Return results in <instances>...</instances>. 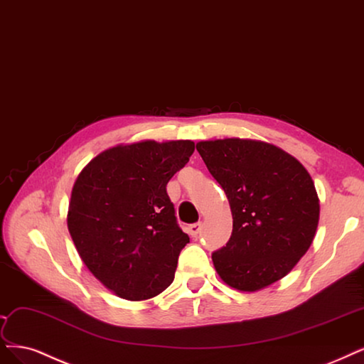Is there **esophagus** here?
Here are the masks:
<instances>
[{"label": "esophagus", "mask_w": 364, "mask_h": 364, "mask_svg": "<svg viewBox=\"0 0 364 364\" xmlns=\"http://www.w3.org/2000/svg\"><path fill=\"white\" fill-rule=\"evenodd\" d=\"M200 230H202V223H194V224L188 225V233H190L191 236H197L200 233Z\"/></svg>", "instance_id": "obj_1"}]
</instances>
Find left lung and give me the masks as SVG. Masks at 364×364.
<instances>
[{"label":"left lung","mask_w":364,"mask_h":364,"mask_svg":"<svg viewBox=\"0 0 364 364\" xmlns=\"http://www.w3.org/2000/svg\"><path fill=\"white\" fill-rule=\"evenodd\" d=\"M196 147L233 217L229 242L212 255L215 271L233 289H265L289 274L313 242L315 183L296 158L265 141L224 139Z\"/></svg>","instance_id":"8db88e82"}]
</instances>
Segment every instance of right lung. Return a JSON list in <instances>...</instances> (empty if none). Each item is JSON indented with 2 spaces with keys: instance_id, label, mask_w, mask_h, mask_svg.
Listing matches in <instances>:
<instances>
[{
  "instance_id": "1",
  "label": "right lung",
  "mask_w": 364,
  "mask_h": 364,
  "mask_svg": "<svg viewBox=\"0 0 364 364\" xmlns=\"http://www.w3.org/2000/svg\"><path fill=\"white\" fill-rule=\"evenodd\" d=\"M191 140H144L109 147L73 183L68 229L85 267L129 301L166 291L181 250V230L166 186L190 161Z\"/></svg>"
}]
</instances>
